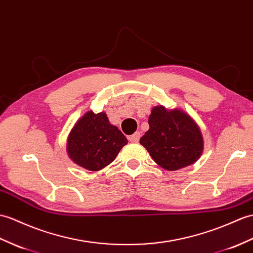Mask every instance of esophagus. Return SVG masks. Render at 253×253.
I'll return each mask as SVG.
<instances>
[{
  "instance_id": "esophagus-1",
  "label": "esophagus",
  "mask_w": 253,
  "mask_h": 253,
  "mask_svg": "<svg viewBox=\"0 0 253 253\" xmlns=\"http://www.w3.org/2000/svg\"><path fill=\"white\" fill-rule=\"evenodd\" d=\"M139 139H140V132L139 131L134 132L133 134H131V136L128 137V140L130 141V142H138Z\"/></svg>"
}]
</instances>
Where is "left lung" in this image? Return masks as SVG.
<instances>
[{
	"mask_svg": "<svg viewBox=\"0 0 253 253\" xmlns=\"http://www.w3.org/2000/svg\"><path fill=\"white\" fill-rule=\"evenodd\" d=\"M149 126L140 143L164 169H181L195 163L202 155V132L182 111H167L158 105L152 110Z\"/></svg>",
	"mask_w": 253,
	"mask_h": 253,
	"instance_id": "1",
	"label": "left lung"
}]
</instances>
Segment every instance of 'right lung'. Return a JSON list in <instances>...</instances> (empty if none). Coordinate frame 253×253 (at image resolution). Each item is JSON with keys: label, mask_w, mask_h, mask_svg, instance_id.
Returning a JSON list of instances; mask_svg holds the SVG:
<instances>
[{"label": "right lung", "mask_w": 253, "mask_h": 253, "mask_svg": "<svg viewBox=\"0 0 253 253\" xmlns=\"http://www.w3.org/2000/svg\"><path fill=\"white\" fill-rule=\"evenodd\" d=\"M127 142L120 129L110 124L107 114L89 111L73 127L67 150L75 164L97 171L112 163Z\"/></svg>", "instance_id": "obj_1"}]
</instances>
